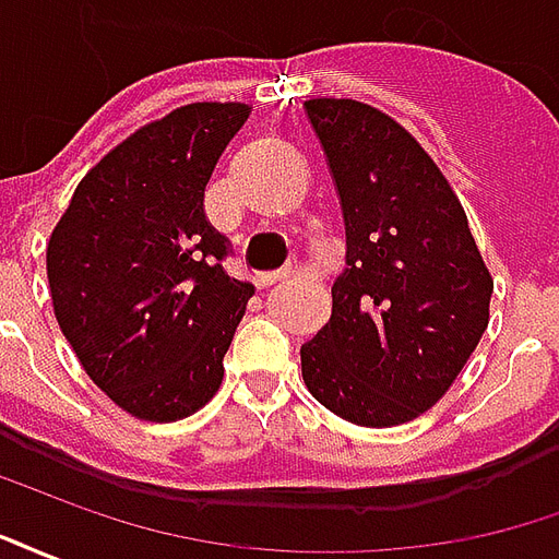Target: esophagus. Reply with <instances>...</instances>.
<instances>
[{"mask_svg": "<svg viewBox=\"0 0 559 559\" xmlns=\"http://www.w3.org/2000/svg\"><path fill=\"white\" fill-rule=\"evenodd\" d=\"M290 275L287 269H275V272H260V275H254V284L263 290V287H272V284H278V281H284Z\"/></svg>", "mask_w": 559, "mask_h": 559, "instance_id": "1", "label": "esophagus"}]
</instances>
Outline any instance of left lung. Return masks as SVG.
<instances>
[{
    "label": "left lung",
    "mask_w": 559,
    "mask_h": 559,
    "mask_svg": "<svg viewBox=\"0 0 559 559\" xmlns=\"http://www.w3.org/2000/svg\"><path fill=\"white\" fill-rule=\"evenodd\" d=\"M347 233L332 317L302 344L323 407L365 428L431 411L488 329L493 281L445 176L404 128L350 98L305 102Z\"/></svg>",
    "instance_id": "8db88e82"
}]
</instances>
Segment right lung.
<instances>
[{
	"label": "right lung",
	"mask_w": 559,
	"mask_h": 559,
	"mask_svg": "<svg viewBox=\"0 0 559 559\" xmlns=\"http://www.w3.org/2000/svg\"><path fill=\"white\" fill-rule=\"evenodd\" d=\"M245 104H188L134 131L92 167L47 245L68 344L131 416L176 421L221 386L254 287L227 275L230 239L203 197Z\"/></svg>",
	"instance_id": "obj_1"
}]
</instances>
